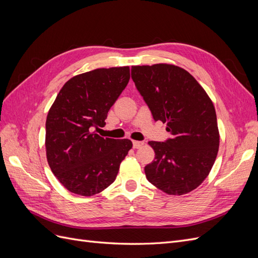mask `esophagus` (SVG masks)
Instances as JSON below:
<instances>
[{"label":"esophagus","mask_w":258,"mask_h":258,"mask_svg":"<svg viewBox=\"0 0 258 258\" xmlns=\"http://www.w3.org/2000/svg\"><path fill=\"white\" fill-rule=\"evenodd\" d=\"M143 142L141 141H134L132 142V145H134V148H140L141 146H143Z\"/></svg>","instance_id":"34e87169"}]
</instances>
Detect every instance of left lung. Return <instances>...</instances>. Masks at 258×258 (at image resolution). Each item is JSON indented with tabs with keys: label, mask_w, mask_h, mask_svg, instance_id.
<instances>
[{
	"label": "left lung",
	"mask_w": 258,
	"mask_h": 258,
	"mask_svg": "<svg viewBox=\"0 0 258 258\" xmlns=\"http://www.w3.org/2000/svg\"><path fill=\"white\" fill-rule=\"evenodd\" d=\"M131 79L155 121L172 138L150 141L155 160L144 168L148 182L168 195H184L205 181L216 159L215 108L205 89L184 69L166 63L131 68Z\"/></svg>",
	"instance_id": "1"
}]
</instances>
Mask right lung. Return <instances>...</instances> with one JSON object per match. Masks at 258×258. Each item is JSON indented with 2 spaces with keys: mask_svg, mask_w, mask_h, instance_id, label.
I'll return each instance as SVG.
<instances>
[{
  "mask_svg": "<svg viewBox=\"0 0 258 258\" xmlns=\"http://www.w3.org/2000/svg\"><path fill=\"white\" fill-rule=\"evenodd\" d=\"M130 80L129 67L97 69L69 80L46 119L48 165L68 190L93 196L110 186L132 142L102 138L107 113Z\"/></svg>",
  "mask_w": 258,
  "mask_h": 258,
  "instance_id": "add662e5",
  "label": "right lung"
}]
</instances>
